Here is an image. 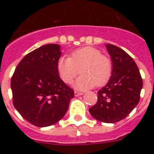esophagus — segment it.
Returning a JSON list of instances; mask_svg holds the SVG:
<instances>
[{"instance_id": "1", "label": "esophagus", "mask_w": 154, "mask_h": 154, "mask_svg": "<svg viewBox=\"0 0 154 154\" xmlns=\"http://www.w3.org/2000/svg\"><path fill=\"white\" fill-rule=\"evenodd\" d=\"M74 94H75V96H82V95H83V93H82V92H78V91H75Z\"/></svg>"}]
</instances>
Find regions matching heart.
Wrapping results in <instances>:
<instances>
[{"label":"heart","mask_w":154,"mask_h":154,"mask_svg":"<svg viewBox=\"0 0 154 154\" xmlns=\"http://www.w3.org/2000/svg\"><path fill=\"white\" fill-rule=\"evenodd\" d=\"M57 70L62 81L68 84L73 81L80 70L82 75L75 82L74 86L79 90H86L108 82L112 73V62L95 48L83 47L73 51L70 58H59Z\"/></svg>","instance_id":"1"}]
</instances>
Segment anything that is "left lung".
<instances>
[{
    "label": "left lung",
    "instance_id": "1",
    "mask_svg": "<svg viewBox=\"0 0 154 154\" xmlns=\"http://www.w3.org/2000/svg\"><path fill=\"white\" fill-rule=\"evenodd\" d=\"M112 62L108 83L98 91L97 103L89 109L96 119L113 123L126 118L140 101L143 79L133 58L122 48L107 44Z\"/></svg>",
    "mask_w": 154,
    "mask_h": 154
}]
</instances>
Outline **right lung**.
<instances>
[{
    "mask_svg": "<svg viewBox=\"0 0 154 154\" xmlns=\"http://www.w3.org/2000/svg\"><path fill=\"white\" fill-rule=\"evenodd\" d=\"M60 45L48 44L28 53L17 65L11 82L13 104L28 123L51 126L67 112L74 91L58 75Z\"/></svg>",
    "mask_w": 154,
    "mask_h": 154,
    "instance_id": "obj_1",
    "label": "right lung"
}]
</instances>
